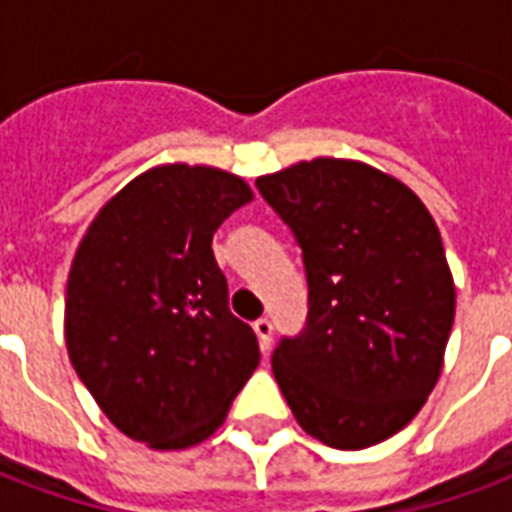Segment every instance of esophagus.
<instances>
[{"label": "esophagus", "mask_w": 512, "mask_h": 512, "mask_svg": "<svg viewBox=\"0 0 512 512\" xmlns=\"http://www.w3.org/2000/svg\"><path fill=\"white\" fill-rule=\"evenodd\" d=\"M255 334H257V340H260V348L268 351V348H271V337H274V326H271V321H268V318L255 321Z\"/></svg>", "instance_id": "34e87169"}]
</instances>
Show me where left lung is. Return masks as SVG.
<instances>
[{"label":"left lung","mask_w":512,"mask_h":512,"mask_svg":"<svg viewBox=\"0 0 512 512\" xmlns=\"http://www.w3.org/2000/svg\"><path fill=\"white\" fill-rule=\"evenodd\" d=\"M255 186L307 274V323L271 356L293 417L337 450L395 436L436 386L455 318L439 227L414 191L359 161H301Z\"/></svg>","instance_id":"1"}]
</instances>
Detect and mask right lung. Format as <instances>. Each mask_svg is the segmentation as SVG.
I'll return each mask as SVG.
<instances>
[{
    "instance_id": "obj_1",
    "label": "right lung",
    "mask_w": 512,
    "mask_h": 512,
    "mask_svg": "<svg viewBox=\"0 0 512 512\" xmlns=\"http://www.w3.org/2000/svg\"><path fill=\"white\" fill-rule=\"evenodd\" d=\"M249 200L244 180L222 169L156 167L106 202L73 257V370L115 428L156 450L208 439L260 362L211 249Z\"/></svg>"
}]
</instances>
